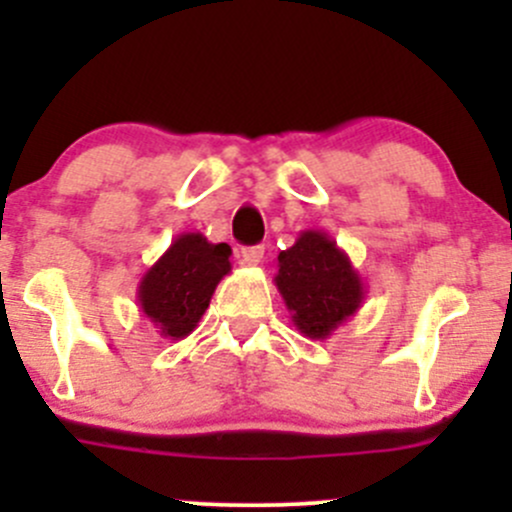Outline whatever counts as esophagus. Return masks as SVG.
I'll list each match as a JSON object with an SVG mask.
<instances>
[{
    "mask_svg": "<svg viewBox=\"0 0 512 512\" xmlns=\"http://www.w3.org/2000/svg\"><path fill=\"white\" fill-rule=\"evenodd\" d=\"M262 257H265V247H262V245L242 247V250H240V260H242V265L255 267V265H260Z\"/></svg>",
    "mask_w": 512,
    "mask_h": 512,
    "instance_id": "1",
    "label": "esophagus"
}]
</instances>
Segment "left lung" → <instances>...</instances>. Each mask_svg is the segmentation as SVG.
Here are the masks:
<instances>
[{
    "label": "left lung",
    "mask_w": 512,
    "mask_h": 512,
    "mask_svg": "<svg viewBox=\"0 0 512 512\" xmlns=\"http://www.w3.org/2000/svg\"><path fill=\"white\" fill-rule=\"evenodd\" d=\"M275 285L292 324L309 339H329L366 299V285L347 252L322 230H302L277 255Z\"/></svg>",
    "instance_id": "1"
}]
</instances>
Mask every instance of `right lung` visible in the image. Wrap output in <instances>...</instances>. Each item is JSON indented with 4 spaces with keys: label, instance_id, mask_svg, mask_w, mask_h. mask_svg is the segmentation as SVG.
Listing matches in <instances>:
<instances>
[{
    "label": "right lung",
    "instance_id": "obj_1",
    "mask_svg": "<svg viewBox=\"0 0 512 512\" xmlns=\"http://www.w3.org/2000/svg\"><path fill=\"white\" fill-rule=\"evenodd\" d=\"M230 245L208 242L200 232H183L143 272L138 282V307L143 317L170 342L195 332L215 287L232 270Z\"/></svg>",
    "mask_w": 512,
    "mask_h": 512
}]
</instances>
